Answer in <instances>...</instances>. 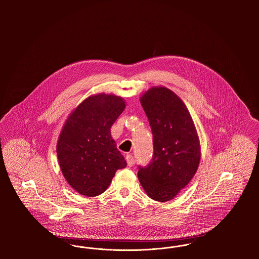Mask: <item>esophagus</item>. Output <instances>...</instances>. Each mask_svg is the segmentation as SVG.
Instances as JSON below:
<instances>
[{
    "label": "esophagus",
    "mask_w": 259,
    "mask_h": 259,
    "mask_svg": "<svg viewBox=\"0 0 259 259\" xmlns=\"http://www.w3.org/2000/svg\"><path fill=\"white\" fill-rule=\"evenodd\" d=\"M126 161H127V164L129 167H132L134 165V157L132 156V154H130V153L126 154Z\"/></svg>",
    "instance_id": "1"
}]
</instances>
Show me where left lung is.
I'll list each match as a JSON object with an SVG mask.
<instances>
[{
	"mask_svg": "<svg viewBox=\"0 0 259 259\" xmlns=\"http://www.w3.org/2000/svg\"><path fill=\"white\" fill-rule=\"evenodd\" d=\"M141 104L151 128L153 154L147 166H139L138 178L149 197L166 202L197 171V131L184 102L166 87L149 89Z\"/></svg>",
	"mask_w": 259,
	"mask_h": 259,
	"instance_id": "obj_1",
	"label": "left lung"
}]
</instances>
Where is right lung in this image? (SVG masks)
<instances>
[{
  "mask_svg": "<svg viewBox=\"0 0 259 259\" xmlns=\"http://www.w3.org/2000/svg\"><path fill=\"white\" fill-rule=\"evenodd\" d=\"M125 109L121 97L99 94L69 116L57 144L62 172L74 190L88 197L103 193L127 163L111 139V127Z\"/></svg>",
  "mask_w": 259,
  "mask_h": 259,
  "instance_id": "right-lung-1",
  "label": "right lung"
}]
</instances>
